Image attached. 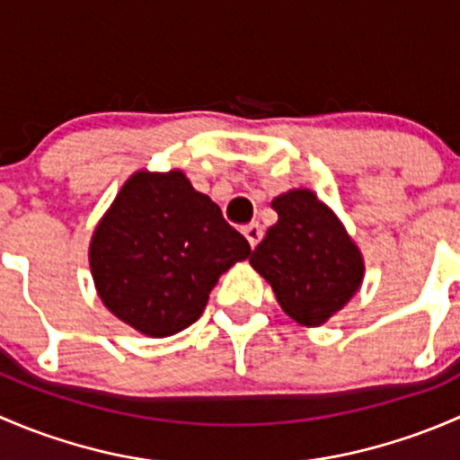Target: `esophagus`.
<instances>
[{
	"mask_svg": "<svg viewBox=\"0 0 460 460\" xmlns=\"http://www.w3.org/2000/svg\"><path fill=\"white\" fill-rule=\"evenodd\" d=\"M244 238L249 240V244H252V249H256V244L262 240V226L258 225V222H252V225H247L243 229Z\"/></svg>",
	"mask_w": 460,
	"mask_h": 460,
	"instance_id": "1",
	"label": "esophagus"
}]
</instances>
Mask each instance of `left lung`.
I'll return each instance as SVG.
<instances>
[{
  "label": "left lung",
  "mask_w": 460,
  "mask_h": 460,
  "mask_svg": "<svg viewBox=\"0 0 460 460\" xmlns=\"http://www.w3.org/2000/svg\"><path fill=\"white\" fill-rule=\"evenodd\" d=\"M271 207L278 222L249 262L271 285L287 316L318 327L358 291L363 256L336 213L309 189H291Z\"/></svg>",
  "instance_id": "8db88e82"
}]
</instances>
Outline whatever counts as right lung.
Instances as JSON below:
<instances>
[{
    "instance_id": "obj_1",
    "label": "right lung",
    "mask_w": 460,
    "mask_h": 460,
    "mask_svg": "<svg viewBox=\"0 0 460 460\" xmlns=\"http://www.w3.org/2000/svg\"><path fill=\"white\" fill-rule=\"evenodd\" d=\"M247 238L182 171H137L93 234V280L113 316L151 338L202 316L217 278L249 258Z\"/></svg>"
}]
</instances>
